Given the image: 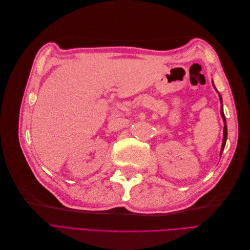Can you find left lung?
<instances>
[{
    "mask_svg": "<svg viewBox=\"0 0 250 250\" xmlns=\"http://www.w3.org/2000/svg\"><path fill=\"white\" fill-rule=\"evenodd\" d=\"M214 85V83H213ZM215 87V85H214ZM219 94V93H218ZM219 98H220V102H221V116L223 118V121H224V131H223V143H222V147H221V152L220 154H222V151L225 147V143H226V139H228V126H226V120H225V116H224V112H223V105H222V98H221V95L219 94Z\"/></svg>",
    "mask_w": 250,
    "mask_h": 250,
    "instance_id": "left-lung-1",
    "label": "left lung"
}]
</instances>
